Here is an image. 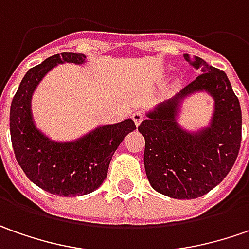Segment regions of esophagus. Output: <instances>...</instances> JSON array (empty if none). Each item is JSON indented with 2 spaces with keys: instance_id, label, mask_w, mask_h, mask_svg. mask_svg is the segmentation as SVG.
<instances>
[{
  "instance_id": "esophagus-1",
  "label": "esophagus",
  "mask_w": 249,
  "mask_h": 249,
  "mask_svg": "<svg viewBox=\"0 0 249 249\" xmlns=\"http://www.w3.org/2000/svg\"><path fill=\"white\" fill-rule=\"evenodd\" d=\"M132 120L135 121V125L138 126V125L141 124L142 121H143V114H142L141 111H135L132 114Z\"/></svg>"
}]
</instances>
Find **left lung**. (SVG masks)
Segmentation results:
<instances>
[{
    "mask_svg": "<svg viewBox=\"0 0 249 249\" xmlns=\"http://www.w3.org/2000/svg\"><path fill=\"white\" fill-rule=\"evenodd\" d=\"M200 71L174 98L146 113L138 126L144 136V169L151 187L178 200L197 198L218 186L236 162L241 144V107L223 70L198 56L183 55ZM196 91L214 98L210 125L187 131L177 123L183 100Z\"/></svg>",
    "mask_w": 249,
    "mask_h": 249,
    "instance_id": "left-lung-1",
    "label": "left lung"
}]
</instances>
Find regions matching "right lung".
Wrapping results in <instances>:
<instances>
[{
    "label": "right lung",
    "instance_id": "right-lung-1",
    "mask_svg": "<svg viewBox=\"0 0 249 249\" xmlns=\"http://www.w3.org/2000/svg\"><path fill=\"white\" fill-rule=\"evenodd\" d=\"M87 56L62 52L31 67L15 93L9 129L15 157L26 176L48 193L75 197L92 193L106 179L111 157L129 132L136 129L131 118L100 125L71 142H56L34 124L31 98L41 80L55 66L85 63Z\"/></svg>",
    "mask_w": 249,
    "mask_h": 249
}]
</instances>
